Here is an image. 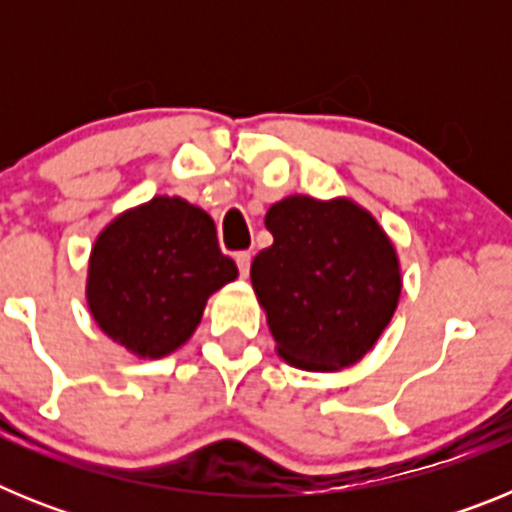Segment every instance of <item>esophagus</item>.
Listing matches in <instances>:
<instances>
[{
	"instance_id": "34e87169",
	"label": "esophagus",
	"mask_w": 512,
	"mask_h": 512,
	"mask_svg": "<svg viewBox=\"0 0 512 512\" xmlns=\"http://www.w3.org/2000/svg\"><path fill=\"white\" fill-rule=\"evenodd\" d=\"M235 264H238L241 277H248V271H251V253H248V251L235 253Z\"/></svg>"
}]
</instances>
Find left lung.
<instances>
[{
    "mask_svg": "<svg viewBox=\"0 0 512 512\" xmlns=\"http://www.w3.org/2000/svg\"><path fill=\"white\" fill-rule=\"evenodd\" d=\"M264 223L274 243L253 259L251 282L279 356L307 372L359 361L400 297L384 230L354 202L305 194L271 205Z\"/></svg>",
    "mask_w": 512,
    "mask_h": 512,
    "instance_id": "1",
    "label": "left lung"
}]
</instances>
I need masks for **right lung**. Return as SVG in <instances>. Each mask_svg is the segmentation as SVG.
Wrapping results in <instances>:
<instances>
[{"mask_svg":"<svg viewBox=\"0 0 512 512\" xmlns=\"http://www.w3.org/2000/svg\"><path fill=\"white\" fill-rule=\"evenodd\" d=\"M238 277L212 217L179 197H153L104 228L89 261L99 328L148 359L171 354L200 325L207 297Z\"/></svg>","mask_w":512,"mask_h":512,"instance_id":"add662e5","label":"right lung"}]
</instances>
